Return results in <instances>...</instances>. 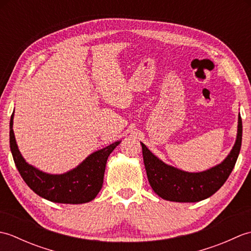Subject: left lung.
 Here are the masks:
<instances>
[{
    "label": "left lung",
    "instance_id": "8db88e82",
    "mask_svg": "<svg viewBox=\"0 0 251 251\" xmlns=\"http://www.w3.org/2000/svg\"><path fill=\"white\" fill-rule=\"evenodd\" d=\"M242 119L238 115L236 140L230 153L220 164L199 173L184 172L164 163L140 142L151 188L159 197L170 201L196 202L208 199L225 184L235 166L242 147Z\"/></svg>",
    "mask_w": 251,
    "mask_h": 251
}]
</instances>
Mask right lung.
Wrapping results in <instances>:
<instances>
[{"instance_id":"add662e5","label":"right lung","mask_w":251,"mask_h":251,"mask_svg":"<svg viewBox=\"0 0 251 251\" xmlns=\"http://www.w3.org/2000/svg\"><path fill=\"white\" fill-rule=\"evenodd\" d=\"M14 112L9 122V146L16 167L26 185L43 199L60 204H85L93 201L102 188L106 159L121 140L89 154L66 173L49 174L25 162L20 153L13 129Z\"/></svg>"}]
</instances>
